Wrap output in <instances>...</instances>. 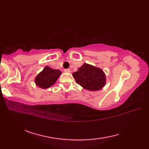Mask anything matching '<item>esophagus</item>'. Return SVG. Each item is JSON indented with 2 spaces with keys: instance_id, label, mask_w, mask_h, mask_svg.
Instances as JSON below:
<instances>
[{
  "instance_id": "1",
  "label": "esophagus",
  "mask_w": 149,
  "mask_h": 149,
  "mask_svg": "<svg viewBox=\"0 0 149 149\" xmlns=\"http://www.w3.org/2000/svg\"><path fill=\"white\" fill-rule=\"evenodd\" d=\"M65 72L66 73H70V70L69 68H67V69H65Z\"/></svg>"
}]
</instances>
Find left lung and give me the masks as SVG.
Here are the masks:
<instances>
[{
    "label": "left lung",
    "mask_w": 149,
    "mask_h": 149,
    "mask_svg": "<svg viewBox=\"0 0 149 149\" xmlns=\"http://www.w3.org/2000/svg\"><path fill=\"white\" fill-rule=\"evenodd\" d=\"M76 83L83 86L84 89L90 91L100 90L106 82V76L100 68L84 63L73 73Z\"/></svg>",
    "instance_id": "obj_1"
}]
</instances>
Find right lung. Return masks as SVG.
I'll use <instances>...</instances> for the list:
<instances>
[{
    "instance_id": "1",
    "label": "right lung",
    "mask_w": 149,
    "mask_h": 149,
    "mask_svg": "<svg viewBox=\"0 0 149 149\" xmlns=\"http://www.w3.org/2000/svg\"><path fill=\"white\" fill-rule=\"evenodd\" d=\"M61 72L59 70L52 69L49 66H45L43 71L37 75L35 79V83L37 86L42 88H48L56 83Z\"/></svg>"
}]
</instances>
